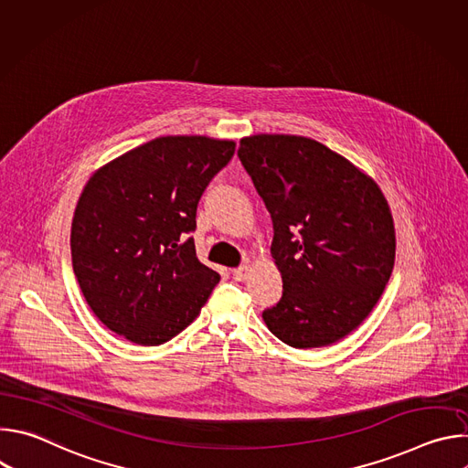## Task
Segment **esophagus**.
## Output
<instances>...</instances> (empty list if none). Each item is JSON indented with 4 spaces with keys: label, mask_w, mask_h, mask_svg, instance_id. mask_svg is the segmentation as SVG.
I'll use <instances>...</instances> for the list:
<instances>
[{
    "label": "esophagus",
    "mask_w": 468,
    "mask_h": 468,
    "mask_svg": "<svg viewBox=\"0 0 468 468\" xmlns=\"http://www.w3.org/2000/svg\"><path fill=\"white\" fill-rule=\"evenodd\" d=\"M250 266H239V269H233L231 271V276H233V280H237V282H246L248 278H250Z\"/></svg>",
    "instance_id": "34e87169"
}]
</instances>
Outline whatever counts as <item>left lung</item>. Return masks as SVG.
<instances>
[{
	"mask_svg": "<svg viewBox=\"0 0 468 468\" xmlns=\"http://www.w3.org/2000/svg\"><path fill=\"white\" fill-rule=\"evenodd\" d=\"M239 159L272 217L283 278L264 324L292 348L337 343L368 316L392 272L394 226L381 190L307 137H246Z\"/></svg>",
	"mask_w": 468,
	"mask_h": 468,
	"instance_id": "1",
	"label": "left lung"
}]
</instances>
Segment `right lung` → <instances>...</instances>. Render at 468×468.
Segmentation results:
<instances>
[{
    "instance_id": "add662e5",
    "label": "right lung",
    "mask_w": 468,
    "mask_h": 468,
    "mask_svg": "<svg viewBox=\"0 0 468 468\" xmlns=\"http://www.w3.org/2000/svg\"><path fill=\"white\" fill-rule=\"evenodd\" d=\"M233 141L159 137L100 168L72 222V266L92 313L116 335L159 346L206 305L220 276L196 257L197 202Z\"/></svg>"
}]
</instances>
